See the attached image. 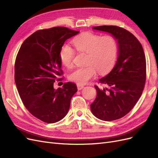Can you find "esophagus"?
<instances>
[{
	"mask_svg": "<svg viewBox=\"0 0 158 158\" xmlns=\"http://www.w3.org/2000/svg\"><path fill=\"white\" fill-rule=\"evenodd\" d=\"M84 88V85L82 84H77V88L78 90H81L82 89H83Z\"/></svg>",
	"mask_w": 158,
	"mask_h": 158,
	"instance_id": "1",
	"label": "esophagus"
}]
</instances>
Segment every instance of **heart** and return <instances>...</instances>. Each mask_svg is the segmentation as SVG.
Segmentation results:
<instances>
[{"label": "heart", "instance_id": "b5f03b06", "mask_svg": "<svg viewBox=\"0 0 158 158\" xmlns=\"http://www.w3.org/2000/svg\"><path fill=\"white\" fill-rule=\"evenodd\" d=\"M76 50L86 53L85 66L73 70L69 74L70 81L84 84L96 75L105 74L111 70L115 63L118 52L117 42L114 37L102 36L92 32H84L72 41ZM75 52L73 48L64 45L60 51L62 64L68 68L74 64Z\"/></svg>", "mask_w": 158, "mask_h": 158}]
</instances>
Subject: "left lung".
I'll list each match as a JSON object with an SVG mask.
<instances>
[{
    "mask_svg": "<svg viewBox=\"0 0 158 158\" xmlns=\"http://www.w3.org/2000/svg\"><path fill=\"white\" fill-rule=\"evenodd\" d=\"M94 30L111 33L118 44V56L114 67L99 79L107 88L94 87L97 97L90 105L97 118L111 121L125 116L135 107L144 90L146 61L143 47L132 33L117 26H101Z\"/></svg>",
    "mask_w": 158,
    "mask_h": 158,
    "instance_id": "obj_1",
    "label": "left lung"
}]
</instances>
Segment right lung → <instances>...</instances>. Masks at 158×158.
Listing matches in <instances>:
<instances>
[{"label": "right lung", "instance_id": "obj_1", "mask_svg": "<svg viewBox=\"0 0 158 158\" xmlns=\"http://www.w3.org/2000/svg\"><path fill=\"white\" fill-rule=\"evenodd\" d=\"M79 33L65 27L40 30L23 42L14 64V80L23 104L43 122L54 123L67 114L77 92L73 82L55 89V80L63 74L60 51L64 43Z\"/></svg>", "mask_w": 158, "mask_h": 158}]
</instances>
